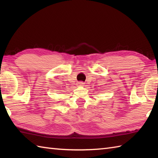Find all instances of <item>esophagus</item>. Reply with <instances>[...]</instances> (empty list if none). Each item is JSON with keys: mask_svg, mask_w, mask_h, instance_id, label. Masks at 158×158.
I'll return each instance as SVG.
<instances>
[{"mask_svg": "<svg viewBox=\"0 0 158 158\" xmlns=\"http://www.w3.org/2000/svg\"><path fill=\"white\" fill-rule=\"evenodd\" d=\"M77 84H78V85H79V86H82V85H83V84H84V83L81 81V82H79Z\"/></svg>", "mask_w": 158, "mask_h": 158, "instance_id": "esophagus-1", "label": "esophagus"}]
</instances>
